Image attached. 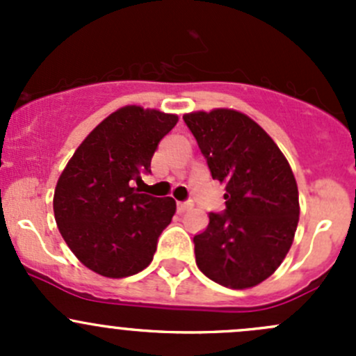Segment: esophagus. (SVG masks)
<instances>
[{"mask_svg":"<svg viewBox=\"0 0 356 356\" xmlns=\"http://www.w3.org/2000/svg\"><path fill=\"white\" fill-rule=\"evenodd\" d=\"M191 207H193L191 201H179V203H177V210L181 211V213H182V211L189 210V208H191Z\"/></svg>","mask_w":356,"mask_h":356,"instance_id":"obj_1","label":"esophagus"}]
</instances>
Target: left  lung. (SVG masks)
<instances>
[{"mask_svg": "<svg viewBox=\"0 0 356 356\" xmlns=\"http://www.w3.org/2000/svg\"><path fill=\"white\" fill-rule=\"evenodd\" d=\"M215 181L225 186V210L211 211L193 238L196 265L208 279L246 289L270 277L293 245L300 203L288 160L270 136L236 110L186 113Z\"/></svg>", "mask_w": 356, "mask_h": 356, "instance_id": "1", "label": "left lung"}]
</instances>
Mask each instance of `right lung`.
I'll use <instances>...</instances> for the list:
<instances>
[{
    "label": "right lung",
    "instance_id": "obj_1",
    "mask_svg": "<svg viewBox=\"0 0 356 356\" xmlns=\"http://www.w3.org/2000/svg\"><path fill=\"white\" fill-rule=\"evenodd\" d=\"M177 120V115L141 106L113 111L60 175L53 198L56 225L72 253L96 274L129 277L152 264L175 201L139 193L134 182L152 174L158 143Z\"/></svg>",
    "mask_w": 356,
    "mask_h": 356
}]
</instances>
